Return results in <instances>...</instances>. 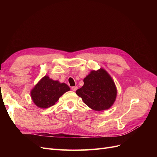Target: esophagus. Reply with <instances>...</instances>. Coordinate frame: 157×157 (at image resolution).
<instances>
[{"instance_id":"1","label":"esophagus","mask_w":157,"mask_h":157,"mask_svg":"<svg viewBox=\"0 0 157 157\" xmlns=\"http://www.w3.org/2000/svg\"><path fill=\"white\" fill-rule=\"evenodd\" d=\"M77 89H78V87H77V86H73V87H71V90H72L73 92H75L76 90H77Z\"/></svg>"}]
</instances>
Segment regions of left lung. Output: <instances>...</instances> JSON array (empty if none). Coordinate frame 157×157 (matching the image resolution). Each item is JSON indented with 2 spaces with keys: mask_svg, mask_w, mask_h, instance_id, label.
<instances>
[{
  "mask_svg": "<svg viewBox=\"0 0 157 157\" xmlns=\"http://www.w3.org/2000/svg\"><path fill=\"white\" fill-rule=\"evenodd\" d=\"M90 109L96 111L109 109L115 103L117 89L107 71L103 68L92 70L84 78V85L76 91Z\"/></svg>",
  "mask_w": 157,
  "mask_h": 157,
  "instance_id": "obj_1",
  "label": "left lung"
}]
</instances>
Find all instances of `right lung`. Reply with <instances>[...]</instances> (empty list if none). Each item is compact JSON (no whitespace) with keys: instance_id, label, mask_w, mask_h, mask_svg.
I'll return each mask as SVG.
<instances>
[{"instance_id":"add662e5","label":"right lung","mask_w":157,"mask_h":157,"mask_svg":"<svg viewBox=\"0 0 157 157\" xmlns=\"http://www.w3.org/2000/svg\"><path fill=\"white\" fill-rule=\"evenodd\" d=\"M69 90L70 88L65 83H61L45 75L31 90V97L35 105L46 109L54 105L63 94Z\"/></svg>"}]
</instances>
